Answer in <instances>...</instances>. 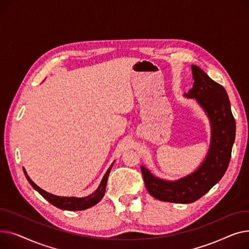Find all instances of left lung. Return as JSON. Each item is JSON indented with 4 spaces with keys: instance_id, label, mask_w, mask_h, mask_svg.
<instances>
[{
    "instance_id": "obj_1",
    "label": "left lung",
    "mask_w": 249,
    "mask_h": 249,
    "mask_svg": "<svg viewBox=\"0 0 249 249\" xmlns=\"http://www.w3.org/2000/svg\"><path fill=\"white\" fill-rule=\"evenodd\" d=\"M191 68L194 83L185 96L195 98L208 115L211 124L210 147L201 166L176 181L157 178L147 168L141 166L149 193L165 202L188 204L205 195L225 174L235 140V120L225 89L212 80L200 67L192 65Z\"/></svg>"
}]
</instances>
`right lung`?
Returning <instances> with one entry per match:
<instances>
[{"label": "right lung", "mask_w": 249, "mask_h": 249, "mask_svg": "<svg viewBox=\"0 0 249 249\" xmlns=\"http://www.w3.org/2000/svg\"><path fill=\"white\" fill-rule=\"evenodd\" d=\"M113 163L110 165V167L107 169V173L105 174L104 178H102L98 188L95 190V191L86 197H82V198H77V197H60V196H56L53 194H50L46 191H44L40 187H38L27 175L25 169H24V174L27 178V180L29 181V183L31 184V186L38 191L44 198H45L48 202H50L52 205L56 206L57 208L62 209V210H69V211H80V210H85L89 209L92 206H94L95 204H97L102 197H104L105 193H106V187H107V178L109 172L112 168Z\"/></svg>", "instance_id": "add662e5"}]
</instances>
